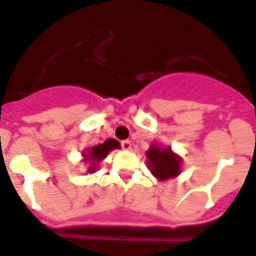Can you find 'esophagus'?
<instances>
[{
    "label": "esophagus",
    "mask_w": 256,
    "mask_h": 256,
    "mask_svg": "<svg viewBox=\"0 0 256 256\" xmlns=\"http://www.w3.org/2000/svg\"><path fill=\"white\" fill-rule=\"evenodd\" d=\"M121 146L124 150H130L132 148V142L130 140H122Z\"/></svg>",
    "instance_id": "1"
}]
</instances>
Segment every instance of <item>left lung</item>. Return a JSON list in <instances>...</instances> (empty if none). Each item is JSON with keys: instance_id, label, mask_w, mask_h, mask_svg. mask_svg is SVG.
I'll return each instance as SVG.
<instances>
[{"instance_id": "1", "label": "left lung", "mask_w": 256, "mask_h": 256, "mask_svg": "<svg viewBox=\"0 0 256 256\" xmlns=\"http://www.w3.org/2000/svg\"><path fill=\"white\" fill-rule=\"evenodd\" d=\"M146 158L150 172L159 182L175 178L182 174V156L174 152L170 146L164 147L158 143H152L147 150Z\"/></svg>"}]
</instances>
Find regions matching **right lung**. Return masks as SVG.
<instances>
[{"label": "right lung", "mask_w": 256, "mask_h": 256, "mask_svg": "<svg viewBox=\"0 0 256 256\" xmlns=\"http://www.w3.org/2000/svg\"><path fill=\"white\" fill-rule=\"evenodd\" d=\"M121 144L116 139L110 138L106 139L104 143H100V144H96L93 147H89L86 151H82L81 152V156H82V163H89L88 172L89 174H93L98 170V164L108 156V154L110 151H113L116 148H120Z\"/></svg>", "instance_id": "right-lung-1"}]
</instances>
